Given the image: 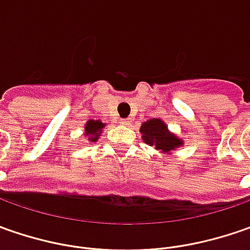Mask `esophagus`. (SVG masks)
<instances>
[{"mask_svg":"<svg viewBox=\"0 0 250 250\" xmlns=\"http://www.w3.org/2000/svg\"><path fill=\"white\" fill-rule=\"evenodd\" d=\"M120 122L122 125H129L130 122H132V120H130V118H126V120H121Z\"/></svg>","mask_w":250,"mask_h":250,"instance_id":"esophagus-1","label":"esophagus"}]
</instances>
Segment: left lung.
I'll return each instance as SVG.
<instances>
[{"label": "left lung", "instance_id": "obj_1", "mask_svg": "<svg viewBox=\"0 0 250 250\" xmlns=\"http://www.w3.org/2000/svg\"><path fill=\"white\" fill-rule=\"evenodd\" d=\"M140 133L145 143L154 146L156 149L164 153H169L171 150L178 149L184 145V140L169 132L166 122L160 118H153L142 124Z\"/></svg>", "mask_w": 250, "mask_h": 250}]
</instances>
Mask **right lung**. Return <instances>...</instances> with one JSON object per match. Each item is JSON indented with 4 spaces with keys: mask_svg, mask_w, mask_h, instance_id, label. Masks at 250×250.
<instances>
[{
    "mask_svg": "<svg viewBox=\"0 0 250 250\" xmlns=\"http://www.w3.org/2000/svg\"><path fill=\"white\" fill-rule=\"evenodd\" d=\"M104 126H105V124H103L101 121L89 120L86 122V125H84V135L89 136L90 142H97Z\"/></svg>",
    "mask_w": 250,
    "mask_h": 250,
    "instance_id": "add662e5",
    "label": "right lung"
}]
</instances>
